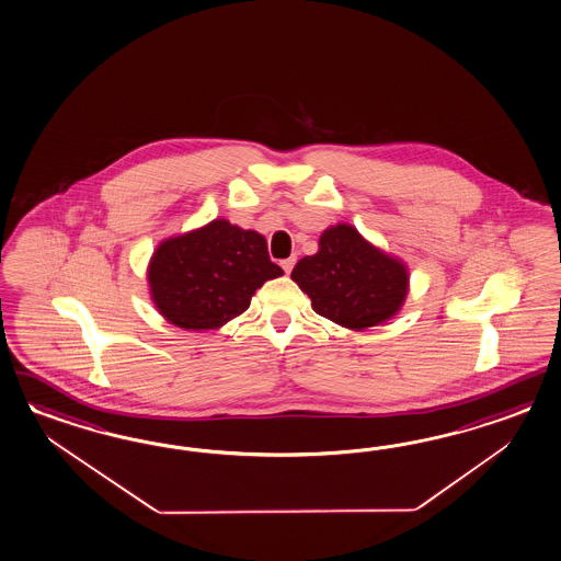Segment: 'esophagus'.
Listing matches in <instances>:
<instances>
[{
    "label": "esophagus",
    "instance_id": "1",
    "mask_svg": "<svg viewBox=\"0 0 561 561\" xmlns=\"http://www.w3.org/2000/svg\"><path fill=\"white\" fill-rule=\"evenodd\" d=\"M294 265H296V256H289V259H284V261H282V270L286 273L291 272V270H294Z\"/></svg>",
    "mask_w": 561,
    "mask_h": 561
}]
</instances>
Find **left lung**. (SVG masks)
<instances>
[{"mask_svg":"<svg viewBox=\"0 0 561 561\" xmlns=\"http://www.w3.org/2000/svg\"><path fill=\"white\" fill-rule=\"evenodd\" d=\"M291 279L308 294L317 314L362 331L391 319L408 296V270L340 224L324 230L319 253L300 259Z\"/></svg>","mask_w":561,"mask_h":561,"instance_id":"1","label":"left lung"}]
</instances>
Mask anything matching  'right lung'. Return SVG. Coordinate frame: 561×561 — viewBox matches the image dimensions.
I'll return each instance as SVG.
<instances>
[{
    "instance_id": "right-lung-1",
    "label": "right lung",
    "mask_w": 561,
    "mask_h": 561,
    "mask_svg": "<svg viewBox=\"0 0 561 561\" xmlns=\"http://www.w3.org/2000/svg\"><path fill=\"white\" fill-rule=\"evenodd\" d=\"M282 273L270 259L265 238L214 220L164 240L153 253L148 279L153 302L167 321L204 331L244 312L255 289Z\"/></svg>"
}]
</instances>
